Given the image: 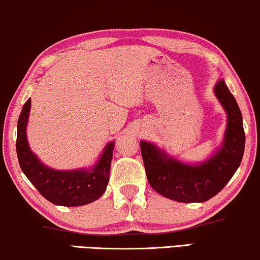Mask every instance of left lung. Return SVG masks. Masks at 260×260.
Instances as JSON below:
<instances>
[{"instance_id":"8db88e82","label":"left lung","mask_w":260,"mask_h":260,"mask_svg":"<svg viewBox=\"0 0 260 260\" xmlns=\"http://www.w3.org/2000/svg\"><path fill=\"white\" fill-rule=\"evenodd\" d=\"M213 90L228 115V125L221 146L210 158L187 164L171 156L153 142L140 141L149 185L168 199L179 203L207 202L225 187L243 159L245 133L239 106L222 79L215 83Z\"/></svg>"}]
</instances>
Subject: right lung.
I'll return each instance as SVG.
<instances>
[{"instance_id": "obj_1", "label": "right lung", "mask_w": 260, "mask_h": 260, "mask_svg": "<svg viewBox=\"0 0 260 260\" xmlns=\"http://www.w3.org/2000/svg\"><path fill=\"white\" fill-rule=\"evenodd\" d=\"M30 99L22 107L17 121L16 153L20 167L43 198L60 206H82L104 194L109 180L114 141L108 142L96 162L89 168L61 171L46 166L29 147L27 123Z\"/></svg>"}]
</instances>
